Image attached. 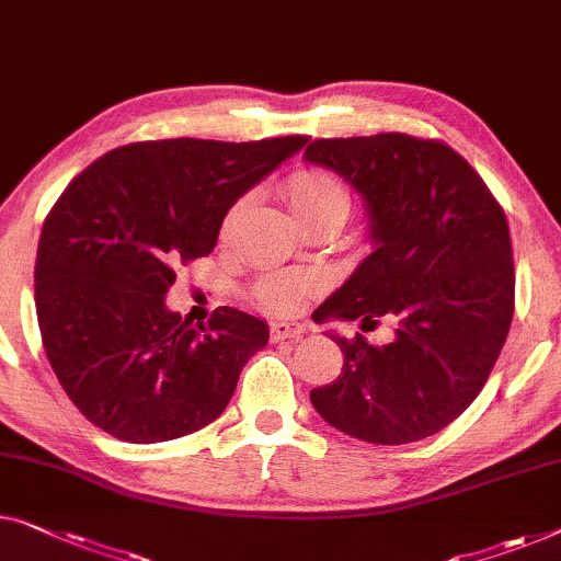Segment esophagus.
Here are the masks:
<instances>
[{
	"instance_id": "1",
	"label": "esophagus",
	"mask_w": 561,
	"mask_h": 561,
	"mask_svg": "<svg viewBox=\"0 0 561 561\" xmlns=\"http://www.w3.org/2000/svg\"><path fill=\"white\" fill-rule=\"evenodd\" d=\"M307 332L305 324L299 322H272V340L279 342V340H295V337H302Z\"/></svg>"
}]
</instances>
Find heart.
I'll return each instance as SVG.
<instances>
[{"instance_id":"obj_1","label":"heart","mask_w":561,"mask_h":561,"mask_svg":"<svg viewBox=\"0 0 561 561\" xmlns=\"http://www.w3.org/2000/svg\"><path fill=\"white\" fill-rule=\"evenodd\" d=\"M284 196L291 214L297 216L299 224L317 221V219H340L345 221L350 214V191L345 188L337 175L322 169H305L295 171L284 181ZM249 201L241 198L229 208L224 219V233H231L237 221L244 214ZM314 279L297 277V274H282V277H270L259 284L256 299L259 305L270 312L291 314L305 305V299L312 295Z\"/></svg>"}]
</instances>
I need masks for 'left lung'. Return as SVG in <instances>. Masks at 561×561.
Returning <instances> with one entry per match:
<instances>
[{
	"label": "left lung",
	"instance_id": "8db88e82",
	"mask_svg": "<svg viewBox=\"0 0 561 561\" xmlns=\"http://www.w3.org/2000/svg\"><path fill=\"white\" fill-rule=\"evenodd\" d=\"M305 161L363 194L375 252L324 302V320L380 317L396 340L334 334L345 365L309 400L347 436L380 446L428 438L486 386L514 317V252L504 208L463 156L408 133L320 138Z\"/></svg>",
	"mask_w": 561,
	"mask_h": 561
}]
</instances>
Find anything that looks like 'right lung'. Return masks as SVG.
<instances>
[{
	"mask_svg": "<svg viewBox=\"0 0 561 561\" xmlns=\"http://www.w3.org/2000/svg\"><path fill=\"white\" fill-rule=\"evenodd\" d=\"M307 140H144L67 183L42 227L35 305L57 380L100 431L173 440L229 405L270 328L233 307L194 328L165 295L179 266L214 252L237 198Z\"/></svg>",
	"mask_w": 561,
	"mask_h": 561,
	"instance_id": "add662e5",
	"label": "right lung"
}]
</instances>
